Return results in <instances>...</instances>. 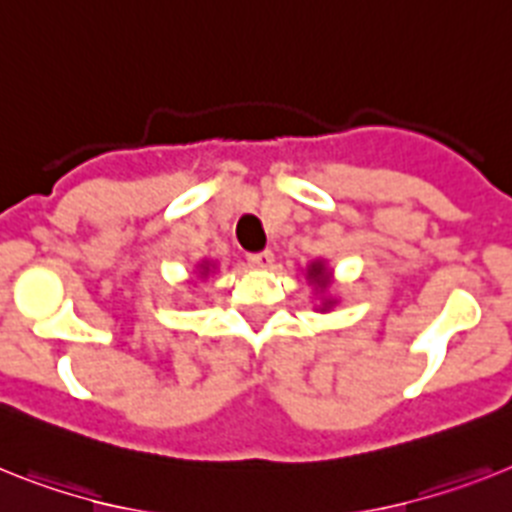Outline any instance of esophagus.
Returning <instances> with one entry per match:
<instances>
[{
  "label": "esophagus",
  "mask_w": 512,
  "mask_h": 512,
  "mask_svg": "<svg viewBox=\"0 0 512 512\" xmlns=\"http://www.w3.org/2000/svg\"><path fill=\"white\" fill-rule=\"evenodd\" d=\"M247 263H249V268H268V265L273 263V252H270V249H263V252H252V255H247Z\"/></svg>",
  "instance_id": "obj_1"
}]
</instances>
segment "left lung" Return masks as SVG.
<instances>
[{
	"instance_id": "1",
	"label": "left lung",
	"mask_w": 512,
	"mask_h": 512,
	"mask_svg": "<svg viewBox=\"0 0 512 512\" xmlns=\"http://www.w3.org/2000/svg\"><path fill=\"white\" fill-rule=\"evenodd\" d=\"M309 276H312V281H325V278H322V268L320 265H312V270H309Z\"/></svg>"
}]
</instances>
